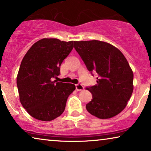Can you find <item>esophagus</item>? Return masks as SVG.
Masks as SVG:
<instances>
[{"label": "esophagus", "instance_id": "34e87169", "mask_svg": "<svg viewBox=\"0 0 151 151\" xmlns=\"http://www.w3.org/2000/svg\"><path fill=\"white\" fill-rule=\"evenodd\" d=\"M76 88L78 91H82L84 89V86L81 84H76Z\"/></svg>", "mask_w": 151, "mask_h": 151}]
</instances>
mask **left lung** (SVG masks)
Listing matches in <instances>:
<instances>
[{
	"label": "left lung",
	"mask_w": 151,
	"mask_h": 151,
	"mask_svg": "<svg viewBox=\"0 0 151 151\" xmlns=\"http://www.w3.org/2000/svg\"><path fill=\"white\" fill-rule=\"evenodd\" d=\"M74 48L92 76V72L98 74L96 85L86 87L92 94L86 110L100 119L119 114L133 91V73L124 55L116 47L99 40L76 41Z\"/></svg>",
	"instance_id": "8db88e82"
}]
</instances>
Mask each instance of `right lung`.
Segmentation results:
<instances>
[{"instance_id":"add662e5","label":"right lung","mask_w":151,"mask_h":151,"mask_svg":"<svg viewBox=\"0 0 151 151\" xmlns=\"http://www.w3.org/2000/svg\"><path fill=\"white\" fill-rule=\"evenodd\" d=\"M73 41L44 38L34 43L20 64L17 76L20 101L31 116L51 121L65 109L68 97L76 86L57 82L60 66L73 48Z\"/></svg>"}]
</instances>
